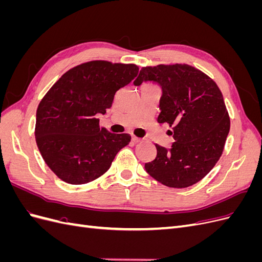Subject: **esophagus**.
I'll use <instances>...</instances> for the list:
<instances>
[{
	"mask_svg": "<svg viewBox=\"0 0 262 262\" xmlns=\"http://www.w3.org/2000/svg\"><path fill=\"white\" fill-rule=\"evenodd\" d=\"M132 142L133 143H139V142H141V139L137 137H132Z\"/></svg>",
	"mask_w": 262,
	"mask_h": 262,
	"instance_id": "34e87169",
	"label": "esophagus"
}]
</instances>
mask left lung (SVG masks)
<instances>
[{"instance_id":"1","label":"left lung","mask_w":262,"mask_h":262,"mask_svg":"<svg viewBox=\"0 0 262 262\" xmlns=\"http://www.w3.org/2000/svg\"><path fill=\"white\" fill-rule=\"evenodd\" d=\"M160 85V123L173 126L170 148L155 145V160L145 164L149 176L170 188L196 184L215 166L229 132V117L217 85L188 64L142 68L137 80ZM172 134V132H171Z\"/></svg>"}]
</instances>
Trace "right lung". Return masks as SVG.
<instances>
[{"instance_id":"1","label":"right lung","mask_w":262,"mask_h":262,"mask_svg":"<svg viewBox=\"0 0 262 262\" xmlns=\"http://www.w3.org/2000/svg\"><path fill=\"white\" fill-rule=\"evenodd\" d=\"M139 73L136 64L83 63L63 74L38 106L35 137L43 161L61 180L84 185L110 168L129 134L99 128V114Z\"/></svg>"}]
</instances>
